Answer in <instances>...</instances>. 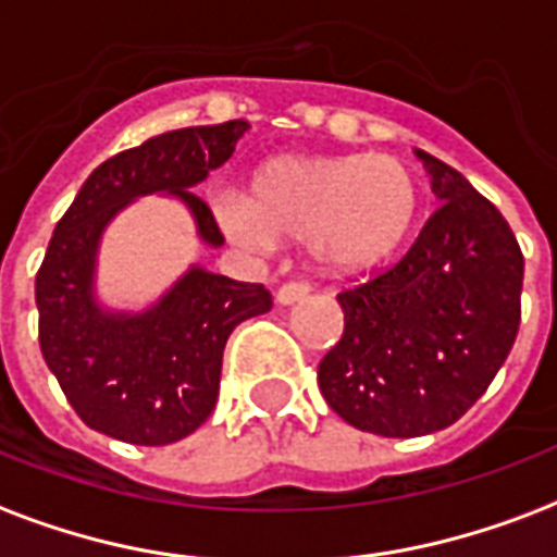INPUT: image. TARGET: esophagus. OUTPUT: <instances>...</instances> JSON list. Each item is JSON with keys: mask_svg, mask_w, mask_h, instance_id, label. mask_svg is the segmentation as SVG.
Here are the masks:
<instances>
[{"mask_svg": "<svg viewBox=\"0 0 557 557\" xmlns=\"http://www.w3.org/2000/svg\"><path fill=\"white\" fill-rule=\"evenodd\" d=\"M309 283H286V286L277 288V304L280 307H292V304H297V300H304V297H309Z\"/></svg>", "mask_w": 557, "mask_h": 557, "instance_id": "34e87169", "label": "esophagus"}]
</instances>
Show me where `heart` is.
<instances>
[{
    "label": "heart",
    "instance_id": "obj_1",
    "mask_svg": "<svg viewBox=\"0 0 557 557\" xmlns=\"http://www.w3.org/2000/svg\"><path fill=\"white\" fill-rule=\"evenodd\" d=\"M418 203V181L400 157L283 154L253 172L248 198L222 193L212 212L242 248L307 242L318 269L362 274L403 248Z\"/></svg>",
    "mask_w": 557,
    "mask_h": 557
}]
</instances>
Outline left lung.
I'll use <instances>...</instances> for the list:
<instances>
[{
  "label": "left lung",
  "instance_id": "obj_1",
  "mask_svg": "<svg viewBox=\"0 0 557 557\" xmlns=\"http://www.w3.org/2000/svg\"><path fill=\"white\" fill-rule=\"evenodd\" d=\"M414 154L441 207L394 269L338 295L345 335L318 364L330 409L382 438L456 423L520 326L523 253L503 212L453 165Z\"/></svg>",
  "mask_w": 557,
  "mask_h": 557
}]
</instances>
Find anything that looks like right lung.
Listing matches in <instances>:
<instances>
[{"mask_svg":"<svg viewBox=\"0 0 557 557\" xmlns=\"http://www.w3.org/2000/svg\"><path fill=\"white\" fill-rule=\"evenodd\" d=\"M248 127L245 119L181 127L119 151L84 181L54 227L34 283L40 350L90 430L139 447L193 435L219 400L227 335L271 309L265 286L201 265L137 312L104 307L96 295L101 236L143 195L177 198L198 239L222 248V231L193 189L231 160Z\"/></svg>","mask_w":557,"mask_h":557,"instance_id":"add662e5","label":"right lung"}]
</instances>
